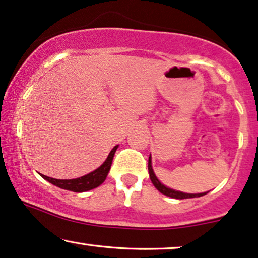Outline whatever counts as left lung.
I'll use <instances>...</instances> for the list:
<instances>
[{
  "label": "left lung",
  "instance_id": "left-lung-1",
  "mask_svg": "<svg viewBox=\"0 0 258 258\" xmlns=\"http://www.w3.org/2000/svg\"><path fill=\"white\" fill-rule=\"evenodd\" d=\"M149 173H150V179L152 181V184L156 186V188L161 194L167 196V197L176 198V199H186V198H195V197H202V196L207 195L208 192H202V194H185V192L173 190V188H170L165 186L164 184H161L159 179H158L156 174L153 172L152 169V158H151V154L149 157Z\"/></svg>",
  "mask_w": 258,
  "mask_h": 258
}]
</instances>
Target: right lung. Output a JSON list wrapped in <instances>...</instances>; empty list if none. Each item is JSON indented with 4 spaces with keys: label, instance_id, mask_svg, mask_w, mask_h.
Here are the masks:
<instances>
[{
    "label": "right lung",
    "instance_id": "right-lung-1",
    "mask_svg": "<svg viewBox=\"0 0 258 258\" xmlns=\"http://www.w3.org/2000/svg\"><path fill=\"white\" fill-rule=\"evenodd\" d=\"M116 149H118V145L113 147L112 151L108 154V157L106 158V160L102 163L101 166H99L97 170L92 171V172L86 174V176L75 178V179H55V178L47 177L44 176V174H41V177H42L43 179H46L47 181H49L50 184H53L55 186L60 188H63V190L73 192L89 191L92 190V188L98 187L99 185H101L105 181L109 170H111L113 157H114Z\"/></svg>",
    "mask_w": 258,
    "mask_h": 258
}]
</instances>
